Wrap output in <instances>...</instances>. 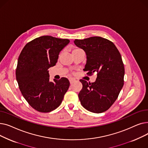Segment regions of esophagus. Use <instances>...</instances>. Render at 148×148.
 Segmentation results:
<instances>
[{
  "label": "esophagus",
  "mask_w": 148,
  "mask_h": 148,
  "mask_svg": "<svg viewBox=\"0 0 148 148\" xmlns=\"http://www.w3.org/2000/svg\"><path fill=\"white\" fill-rule=\"evenodd\" d=\"M69 82H70V83H71V84H72L73 82H74L75 81V80L74 79H73V78H70L69 79Z\"/></svg>",
  "instance_id": "1"
}]
</instances>
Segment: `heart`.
I'll use <instances>...</instances> for the list:
<instances>
[{"mask_svg":"<svg viewBox=\"0 0 148 148\" xmlns=\"http://www.w3.org/2000/svg\"><path fill=\"white\" fill-rule=\"evenodd\" d=\"M80 50V49H75L73 50V51H77V50Z\"/></svg>","mask_w":148,"mask_h":148,"instance_id":"1","label":"heart"}]
</instances>
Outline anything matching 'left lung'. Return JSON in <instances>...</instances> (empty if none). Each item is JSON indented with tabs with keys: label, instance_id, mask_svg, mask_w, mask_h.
Returning <instances> with one entry per match:
<instances>
[{
	"label": "left lung",
	"instance_id": "1",
	"mask_svg": "<svg viewBox=\"0 0 148 148\" xmlns=\"http://www.w3.org/2000/svg\"><path fill=\"white\" fill-rule=\"evenodd\" d=\"M74 44L86 54L83 71L89 75L97 73L94 83L80 80L81 104L89 112L103 113L113 105L123 86L125 68L121 54L112 41L99 36L75 40Z\"/></svg>",
	"mask_w": 148,
	"mask_h": 148
}]
</instances>
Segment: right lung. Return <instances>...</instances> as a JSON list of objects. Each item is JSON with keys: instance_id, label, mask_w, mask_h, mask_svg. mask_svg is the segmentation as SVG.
<instances>
[{"instance_id": "add662e5", "label": "right lung", "mask_w": 148, "mask_h": 148, "mask_svg": "<svg viewBox=\"0 0 148 148\" xmlns=\"http://www.w3.org/2000/svg\"><path fill=\"white\" fill-rule=\"evenodd\" d=\"M68 39L42 36L29 42L18 59L15 71L21 94L35 110L48 113L58 108L67 92L69 82L65 77L50 82L48 69L56 65Z\"/></svg>"}]
</instances>
